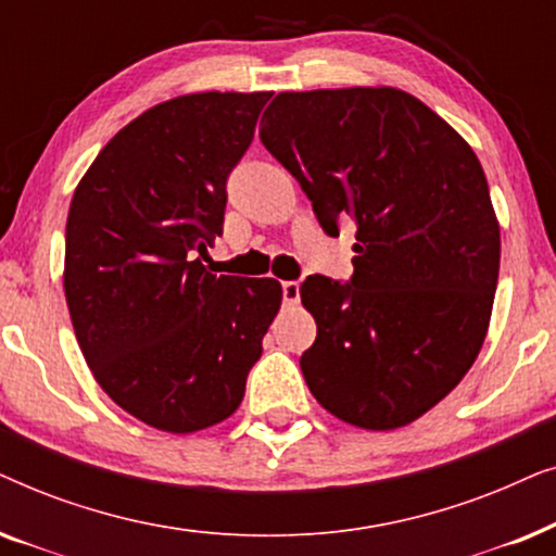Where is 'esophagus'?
I'll list each match as a JSON object with an SVG mask.
<instances>
[{"label":"esophagus","mask_w":556,"mask_h":556,"mask_svg":"<svg viewBox=\"0 0 556 556\" xmlns=\"http://www.w3.org/2000/svg\"><path fill=\"white\" fill-rule=\"evenodd\" d=\"M283 303L286 306H295V303H299V299H301V286L295 283V280H286L283 286Z\"/></svg>","instance_id":"1"}]
</instances>
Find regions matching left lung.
I'll return each mask as SVG.
<instances>
[{
  "label": "left lung",
  "mask_w": 556,
  "mask_h": 556,
  "mask_svg": "<svg viewBox=\"0 0 556 556\" xmlns=\"http://www.w3.org/2000/svg\"><path fill=\"white\" fill-rule=\"evenodd\" d=\"M263 147L293 174L318 225H356L354 276H308L316 341L301 371L318 405L394 430L466 377L489 331L501 232L466 139L397 88L278 93Z\"/></svg>",
  "instance_id": "obj_1"
}]
</instances>
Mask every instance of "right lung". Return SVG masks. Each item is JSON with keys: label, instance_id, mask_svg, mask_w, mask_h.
<instances>
[{"label": "right lung", "instance_id": "obj_1", "mask_svg": "<svg viewBox=\"0 0 556 556\" xmlns=\"http://www.w3.org/2000/svg\"><path fill=\"white\" fill-rule=\"evenodd\" d=\"M270 93H192L121 128L75 189L65 299L96 382L136 420L197 432L240 407L280 308L273 278L212 276L227 177Z\"/></svg>", "mask_w": 556, "mask_h": 556}]
</instances>
